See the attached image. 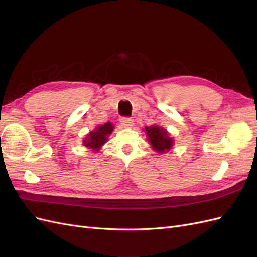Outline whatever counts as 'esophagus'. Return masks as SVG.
<instances>
[{"label": "esophagus", "mask_w": 257, "mask_h": 257, "mask_svg": "<svg viewBox=\"0 0 257 257\" xmlns=\"http://www.w3.org/2000/svg\"><path fill=\"white\" fill-rule=\"evenodd\" d=\"M120 122H121V125L123 127H132L134 124V121L130 118H121Z\"/></svg>", "instance_id": "1"}]
</instances>
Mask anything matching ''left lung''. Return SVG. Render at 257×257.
<instances>
[{
    "mask_svg": "<svg viewBox=\"0 0 257 257\" xmlns=\"http://www.w3.org/2000/svg\"><path fill=\"white\" fill-rule=\"evenodd\" d=\"M148 135V139L152 146L153 149L157 152H166L172 148L174 142L173 138H170L167 132L164 128L159 126H151L145 128Z\"/></svg>",
    "mask_w": 257,
    "mask_h": 257,
    "instance_id": "8db88e82",
    "label": "left lung"
}]
</instances>
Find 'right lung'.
<instances>
[{
  "instance_id": "add662e5",
  "label": "right lung",
  "mask_w": 257,
  "mask_h": 257,
  "mask_svg": "<svg viewBox=\"0 0 257 257\" xmlns=\"http://www.w3.org/2000/svg\"><path fill=\"white\" fill-rule=\"evenodd\" d=\"M112 131L113 126L110 122L104 124L103 126H98L93 132H90L88 137L83 141V145L93 150H98L100 146H103L106 143L108 135L111 134Z\"/></svg>"
}]
</instances>
